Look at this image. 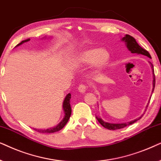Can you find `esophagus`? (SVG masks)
<instances>
[{
	"mask_svg": "<svg viewBox=\"0 0 161 161\" xmlns=\"http://www.w3.org/2000/svg\"><path fill=\"white\" fill-rule=\"evenodd\" d=\"M86 90H87V87L85 86V85L81 84L80 85H79L78 91H79V92H80L81 93H85V91H86Z\"/></svg>",
	"mask_w": 161,
	"mask_h": 161,
	"instance_id": "esophagus-1",
	"label": "esophagus"
}]
</instances>
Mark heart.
I'll list each match as a JSON object with an SVG mask.
<instances>
[{
  "label": "heart",
  "instance_id": "1",
  "mask_svg": "<svg viewBox=\"0 0 161 161\" xmlns=\"http://www.w3.org/2000/svg\"><path fill=\"white\" fill-rule=\"evenodd\" d=\"M110 53L105 48H89L80 51L70 59L69 63L73 67H82L91 64L94 70H99L108 63Z\"/></svg>",
  "mask_w": 161,
  "mask_h": 161
}]
</instances>
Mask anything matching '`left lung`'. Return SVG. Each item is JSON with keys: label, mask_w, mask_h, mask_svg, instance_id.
<instances>
[{"label": "left lung", "mask_w": 161, "mask_h": 161, "mask_svg": "<svg viewBox=\"0 0 161 161\" xmlns=\"http://www.w3.org/2000/svg\"><path fill=\"white\" fill-rule=\"evenodd\" d=\"M121 41H124V42H125L126 46H127L128 50H129L132 53H136V54H142V55L147 56V57H149V58L152 59V57H151L150 54H149V53L148 52L147 50H145V49L141 48V47L138 45V42H136V39H135L133 37H132V36L129 35V34H126V35L124 36V37L121 39ZM149 63L151 64L152 69H153V91H152V93H153L154 89H155V73H154L153 65L151 63ZM148 104H149V103H148ZM148 104L147 105V108H147ZM142 116H143V115H141V116L139 117L138 119H135V120H133V121H129V122H127V123H121V124L108 123V122L103 121V120L99 117H98V116H96V119H97L98 121L99 122V123L102 124V125L104 128H107V129L110 130H115L122 129V128L127 127V126H129V125H130V124H132L133 123H135L136 121H138V120L140 119Z\"/></svg>", "instance_id": "8db88e82"}]
</instances>
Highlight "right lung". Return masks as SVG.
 Masks as SVG:
<instances>
[{
  "mask_svg": "<svg viewBox=\"0 0 161 161\" xmlns=\"http://www.w3.org/2000/svg\"><path fill=\"white\" fill-rule=\"evenodd\" d=\"M29 40L30 39L23 40L22 42L17 45L15 47L20 46V45L24 43V42L29 41ZM70 98H71V95H70V93H68V95L65 96V99H64L63 108L64 113H65V116H64L63 119L60 121V123H59V124H57V125L54 127L49 128V129H47V130H38V129H34V130H37V131H38L39 132H42V133H46H46H53V132H58L60 130L63 129V128L65 127V124H67V122L68 121V120H69L70 117V115H71V108H70Z\"/></svg>",
  "mask_w": 161,
  "mask_h": 161,
  "instance_id": "obj_1",
  "label": "right lung"
}]
</instances>
